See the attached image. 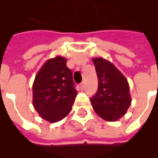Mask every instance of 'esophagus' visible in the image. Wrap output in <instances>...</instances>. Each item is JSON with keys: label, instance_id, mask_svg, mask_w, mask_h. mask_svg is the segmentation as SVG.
<instances>
[{"label": "esophagus", "instance_id": "esophagus-1", "mask_svg": "<svg viewBox=\"0 0 158 158\" xmlns=\"http://www.w3.org/2000/svg\"><path fill=\"white\" fill-rule=\"evenodd\" d=\"M79 88H80V89H81V90H83V89H84V84H83V83H81V84H79Z\"/></svg>", "mask_w": 158, "mask_h": 158}]
</instances>
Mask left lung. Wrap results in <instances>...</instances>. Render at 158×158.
<instances>
[{
	"label": "left lung",
	"instance_id": "obj_1",
	"mask_svg": "<svg viewBox=\"0 0 158 158\" xmlns=\"http://www.w3.org/2000/svg\"><path fill=\"white\" fill-rule=\"evenodd\" d=\"M98 89L92 97L95 112L107 121H115L125 115L131 103L126 78L116 67L103 58H94Z\"/></svg>",
	"mask_w": 158,
	"mask_h": 158
}]
</instances>
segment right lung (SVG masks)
<instances>
[{
  "label": "right lung",
  "instance_id": "obj_1",
  "mask_svg": "<svg viewBox=\"0 0 158 158\" xmlns=\"http://www.w3.org/2000/svg\"><path fill=\"white\" fill-rule=\"evenodd\" d=\"M71 69L66 59L56 56L47 60L33 84V105L43 119L55 123L64 119L72 109L77 95Z\"/></svg>",
  "mask_w": 158,
  "mask_h": 158
}]
</instances>
